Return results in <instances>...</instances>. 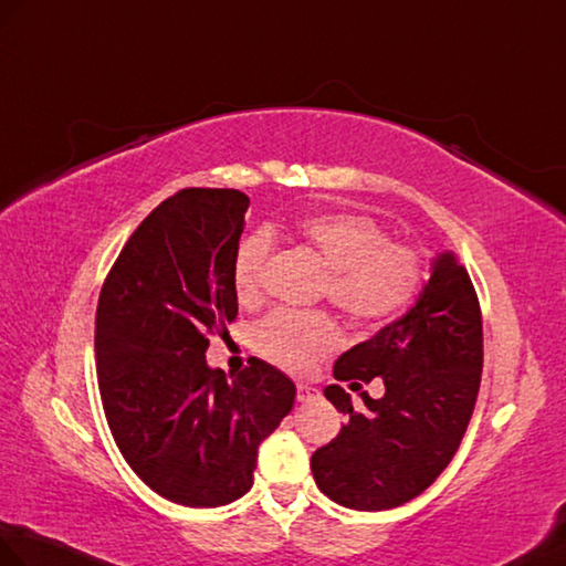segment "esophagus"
I'll return each instance as SVG.
<instances>
[{
  "label": "esophagus",
  "instance_id": "esophagus-1",
  "mask_svg": "<svg viewBox=\"0 0 566 566\" xmlns=\"http://www.w3.org/2000/svg\"><path fill=\"white\" fill-rule=\"evenodd\" d=\"M313 398H318V388H313L308 384H298L296 386V400L298 402H308Z\"/></svg>",
  "mask_w": 566,
  "mask_h": 566
}]
</instances>
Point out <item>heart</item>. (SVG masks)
<instances>
[{
  "label": "heart",
  "instance_id": "b5f03b06",
  "mask_svg": "<svg viewBox=\"0 0 566 566\" xmlns=\"http://www.w3.org/2000/svg\"><path fill=\"white\" fill-rule=\"evenodd\" d=\"M296 231L331 272L327 294L352 321L376 323L398 313L422 282V260L410 245L390 243L384 229L359 214H308ZM272 255L270 231H255L241 241L233 258V286L241 301L260 296L262 274ZM255 347L274 364L306 371L327 352L343 345V333L325 313L274 311L260 321Z\"/></svg>",
  "mask_w": 566,
  "mask_h": 566
}]
</instances>
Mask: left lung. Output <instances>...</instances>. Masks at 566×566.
<instances>
[{"label": "left lung", "mask_w": 566, "mask_h": 566, "mask_svg": "<svg viewBox=\"0 0 566 566\" xmlns=\"http://www.w3.org/2000/svg\"><path fill=\"white\" fill-rule=\"evenodd\" d=\"M349 386L380 378L384 398L327 386L347 422L313 453L318 490L357 511L396 509L422 494L451 463L475 410L482 376V315L468 270L451 251L431 260L429 280L398 321L335 361Z\"/></svg>", "instance_id": "8db88e82"}]
</instances>
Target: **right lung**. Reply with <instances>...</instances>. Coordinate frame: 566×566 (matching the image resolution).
I'll return each instance as SVG.
<instances>
[{"mask_svg": "<svg viewBox=\"0 0 566 566\" xmlns=\"http://www.w3.org/2000/svg\"><path fill=\"white\" fill-rule=\"evenodd\" d=\"M251 200L229 188L168 197L129 235L96 311L105 419L127 465L168 502L223 506L253 488L258 446L292 412L294 380L251 359L227 378L207 333L239 313L233 258Z\"/></svg>", "mask_w": 566, "mask_h": 566, "instance_id": "1", "label": "right lung"}]
</instances>
